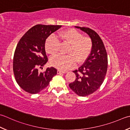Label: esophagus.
<instances>
[{
	"label": "esophagus",
	"mask_w": 130,
	"mask_h": 130,
	"mask_svg": "<svg viewBox=\"0 0 130 130\" xmlns=\"http://www.w3.org/2000/svg\"><path fill=\"white\" fill-rule=\"evenodd\" d=\"M57 74H61V73H67V71H63V70H57Z\"/></svg>",
	"instance_id": "obj_1"
}]
</instances>
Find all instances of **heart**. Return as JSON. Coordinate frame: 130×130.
<instances>
[{"instance_id": "b5f03b06", "label": "heart", "mask_w": 130, "mask_h": 130, "mask_svg": "<svg viewBox=\"0 0 130 130\" xmlns=\"http://www.w3.org/2000/svg\"><path fill=\"white\" fill-rule=\"evenodd\" d=\"M57 37L60 41L70 45L67 51L68 55H57L51 59V64L61 70L73 68L76 63H80L90 55L92 42L90 37H83L82 33L74 29L59 32ZM54 34L50 35L45 44V50L51 55H55L60 48V41Z\"/></svg>"}]
</instances>
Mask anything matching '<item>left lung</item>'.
<instances>
[{"instance_id": "obj_1", "label": "left lung", "mask_w": 130, "mask_h": 130, "mask_svg": "<svg viewBox=\"0 0 130 130\" xmlns=\"http://www.w3.org/2000/svg\"><path fill=\"white\" fill-rule=\"evenodd\" d=\"M90 37L92 48L90 55L78 70L73 71L76 78L69 87L80 96L93 93L100 87L108 68V55L102 39L98 33L89 27L75 26Z\"/></svg>"}]
</instances>
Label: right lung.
<instances>
[{
  "label": "right lung",
  "mask_w": 130,
  "mask_h": 130,
  "mask_svg": "<svg viewBox=\"0 0 130 130\" xmlns=\"http://www.w3.org/2000/svg\"><path fill=\"white\" fill-rule=\"evenodd\" d=\"M61 25H36L30 29L19 40L15 50L13 70L15 79L23 90L36 94L47 87L57 69L47 68L44 72H38L48 61L45 42L52 32Z\"/></svg>",
  "instance_id": "1"
}]
</instances>
